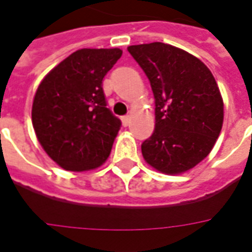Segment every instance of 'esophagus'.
Returning a JSON list of instances; mask_svg holds the SVG:
<instances>
[{
	"label": "esophagus",
	"instance_id": "34e87169",
	"mask_svg": "<svg viewBox=\"0 0 252 252\" xmlns=\"http://www.w3.org/2000/svg\"><path fill=\"white\" fill-rule=\"evenodd\" d=\"M121 121H123V126H129V123H131V116L129 115H126V116L121 117Z\"/></svg>",
	"mask_w": 252,
	"mask_h": 252
}]
</instances>
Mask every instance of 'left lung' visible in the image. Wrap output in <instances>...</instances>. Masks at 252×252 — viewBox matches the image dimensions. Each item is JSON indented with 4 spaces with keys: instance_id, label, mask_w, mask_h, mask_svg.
Instances as JSON below:
<instances>
[{
    "instance_id": "obj_1",
    "label": "left lung",
    "mask_w": 252,
    "mask_h": 252,
    "mask_svg": "<svg viewBox=\"0 0 252 252\" xmlns=\"http://www.w3.org/2000/svg\"><path fill=\"white\" fill-rule=\"evenodd\" d=\"M155 97V131L141 144L151 167L167 175L193 168L214 148L223 126V98L211 70L176 46H128Z\"/></svg>"
}]
</instances>
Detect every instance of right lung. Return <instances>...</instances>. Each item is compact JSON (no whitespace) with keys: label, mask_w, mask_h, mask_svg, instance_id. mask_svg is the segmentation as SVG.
<instances>
[{"label":"right lung","mask_w":252,"mask_h":252,"mask_svg":"<svg viewBox=\"0 0 252 252\" xmlns=\"http://www.w3.org/2000/svg\"><path fill=\"white\" fill-rule=\"evenodd\" d=\"M121 55L119 48L76 50L38 85L32 123L41 147L61 168L94 169L111 154L121 121L107 108L102 79Z\"/></svg>","instance_id":"obj_1"}]
</instances>
